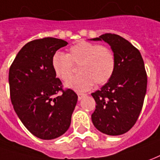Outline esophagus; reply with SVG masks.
<instances>
[{
  "instance_id": "34e87169",
  "label": "esophagus",
  "mask_w": 160,
  "mask_h": 160,
  "mask_svg": "<svg viewBox=\"0 0 160 160\" xmlns=\"http://www.w3.org/2000/svg\"><path fill=\"white\" fill-rule=\"evenodd\" d=\"M78 100H81L83 97H85V96H86V94H83V93H78Z\"/></svg>"
}]
</instances>
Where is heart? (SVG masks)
<instances>
[{
  "mask_svg": "<svg viewBox=\"0 0 160 160\" xmlns=\"http://www.w3.org/2000/svg\"><path fill=\"white\" fill-rule=\"evenodd\" d=\"M51 66L57 78L69 81L78 66L79 72L66 85L75 91H85L93 86L104 84L112 78L116 66L115 55L110 48L103 45L80 41L72 45L67 54L56 52Z\"/></svg>",
  "mask_w": 160,
  "mask_h": 160,
  "instance_id": "1",
  "label": "heart"
}]
</instances>
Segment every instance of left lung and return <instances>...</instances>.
<instances>
[{
    "label": "left lung",
    "instance_id": "left-lung-1",
    "mask_svg": "<svg viewBox=\"0 0 160 160\" xmlns=\"http://www.w3.org/2000/svg\"><path fill=\"white\" fill-rule=\"evenodd\" d=\"M93 40L111 45L116 66L108 82L91 93L97 103L92 123L104 134L121 135L136 124L144 104L147 88L144 60L139 50L118 35L106 33Z\"/></svg>",
    "mask_w": 160,
    "mask_h": 160
}]
</instances>
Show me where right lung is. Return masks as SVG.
<instances>
[{
  "label": "right lung",
  "instance_id": "add662e5",
  "mask_svg": "<svg viewBox=\"0 0 160 160\" xmlns=\"http://www.w3.org/2000/svg\"><path fill=\"white\" fill-rule=\"evenodd\" d=\"M67 44L54 37L31 41L9 68L14 110L24 126L41 139H54L67 132L78 102V95L63 88L51 66L53 55Z\"/></svg>",
  "mask_w": 160,
  "mask_h": 160
}]
</instances>
